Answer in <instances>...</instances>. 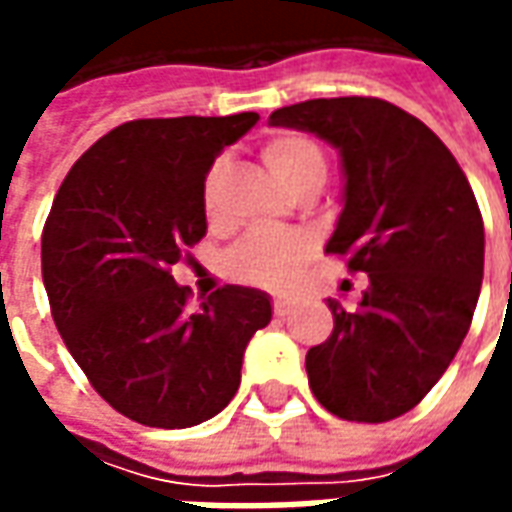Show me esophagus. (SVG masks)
<instances>
[{"label":"esophagus","mask_w":512,"mask_h":512,"mask_svg":"<svg viewBox=\"0 0 512 512\" xmlns=\"http://www.w3.org/2000/svg\"><path fill=\"white\" fill-rule=\"evenodd\" d=\"M293 304H296V299H288V296H279V299L274 301V315H288V312L293 310Z\"/></svg>","instance_id":"obj_1"}]
</instances>
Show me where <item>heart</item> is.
I'll use <instances>...</instances> for the list:
<instances>
[{
  "instance_id": "1",
  "label": "heart",
  "mask_w": 512,
  "mask_h": 512,
  "mask_svg": "<svg viewBox=\"0 0 512 512\" xmlns=\"http://www.w3.org/2000/svg\"><path fill=\"white\" fill-rule=\"evenodd\" d=\"M268 169L274 178L288 189L296 180L307 175H326V158L321 147L301 134L274 136L263 147ZM219 164L205 178V211H213V191L219 180ZM312 255V241L296 230H255L244 235L238 244L224 255V271L238 282L257 288H285Z\"/></svg>"
}]
</instances>
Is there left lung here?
<instances>
[{
    "instance_id": "1",
    "label": "left lung",
    "mask_w": 512,
    "mask_h": 512,
    "mask_svg": "<svg viewBox=\"0 0 512 512\" xmlns=\"http://www.w3.org/2000/svg\"><path fill=\"white\" fill-rule=\"evenodd\" d=\"M268 123L340 150L326 252L370 279L356 310L329 299L332 334L307 351L312 395L348 422H389L428 395L472 326L485 260L472 186L439 136L381 98H315Z\"/></svg>"
}]
</instances>
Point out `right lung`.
<instances>
[{
	"label": "right lung",
	"mask_w": 512,
	"mask_h": 512,
	"mask_svg": "<svg viewBox=\"0 0 512 512\" xmlns=\"http://www.w3.org/2000/svg\"><path fill=\"white\" fill-rule=\"evenodd\" d=\"M230 117L131 120L62 180L40 263L51 315L95 392L147 428H191L238 392L244 351L271 321L263 290L224 285L186 310L169 268L200 241L205 175L255 126Z\"/></svg>",
	"instance_id": "obj_1"
}]
</instances>
